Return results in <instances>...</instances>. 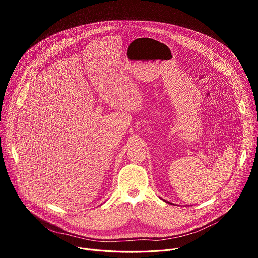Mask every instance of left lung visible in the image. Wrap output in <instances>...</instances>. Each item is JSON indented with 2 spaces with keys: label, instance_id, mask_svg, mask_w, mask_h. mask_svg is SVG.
Wrapping results in <instances>:
<instances>
[{
  "label": "left lung",
  "instance_id": "obj_1",
  "mask_svg": "<svg viewBox=\"0 0 258 258\" xmlns=\"http://www.w3.org/2000/svg\"><path fill=\"white\" fill-rule=\"evenodd\" d=\"M167 203H169V202H167ZM169 204H171V203H169Z\"/></svg>",
  "mask_w": 258,
  "mask_h": 258
}]
</instances>
